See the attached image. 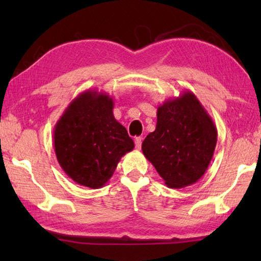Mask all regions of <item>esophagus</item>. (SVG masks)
I'll use <instances>...</instances> for the list:
<instances>
[{
	"label": "esophagus",
	"instance_id": "esophagus-1",
	"mask_svg": "<svg viewBox=\"0 0 261 261\" xmlns=\"http://www.w3.org/2000/svg\"><path fill=\"white\" fill-rule=\"evenodd\" d=\"M141 141H143V138H141V137H136V138H135V145H136L137 149H140Z\"/></svg>",
	"mask_w": 261,
	"mask_h": 261
}]
</instances>
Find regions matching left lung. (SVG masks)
I'll return each mask as SVG.
<instances>
[{
    "instance_id": "1",
    "label": "left lung",
    "mask_w": 261,
    "mask_h": 261,
    "mask_svg": "<svg viewBox=\"0 0 261 261\" xmlns=\"http://www.w3.org/2000/svg\"><path fill=\"white\" fill-rule=\"evenodd\" d=\"M155 130L141 149L168 188L199 180L208 168L218 140L213 120L191 91L168 99L158 108Z\"/></svg>"
}]
</instances>
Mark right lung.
<instances>
[{
    "label": "right lung",
    "instance_id": "obj_1",
    "mask_svg": "<svg viewBox=\"0 0 261 261\" xmlns=\"http://www.w3.org/2000/svg\"><path fill=\"white\" fill-rule=\"evenodd\" d=\"M113 109L112 96L88 90L70 102L55 124L57 161L79 185L102 188L121 158L135 147L125 127L115 120Z\"/></svg>",
    "mask_w": 261,
    "mask_h": 261
}]
</instances>
